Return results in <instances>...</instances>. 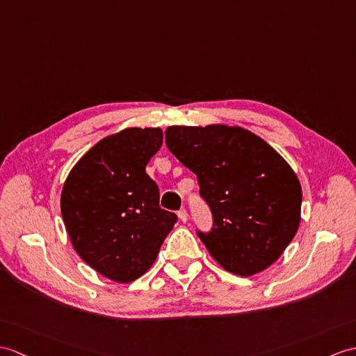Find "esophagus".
<instances>
[{
	"mask_svg": "<svg viewBox=\"0 0 356 356\" xmlns=\"http://www.w3.org/2000/svg\"><path fill=\"white\" fill-rule=\"evenodd\" d=\"M177 216H179V218L181 220V221H186L188 220V212H186V209H184V208H181L179 212H177Z\"/></svg>",
	"mask_w": 356,
	"mask_h": 356,
	"instance_id": "1",
	"label": "esophagus"
}]
</instances>
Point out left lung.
<instances>
[{"mask_svg": "<svg viewBox=\"0 0 356 356\" xmlns=\"http://www.w3.org/2000/svg\"><path fill=\"white\" fill-rule=\"evenodd\" d=\"M168 150L197 176L212 227L197 229L212 258L239 276L266 270L300 222L302 188L280 154L239 127L171 126Z\"/></svg>", "mask_w": 356, "mask_h": 356, "instance_id": "obj_1", "label": "left lung"}]
</instances>
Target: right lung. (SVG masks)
<instances>
[{
  "mask_svg": "<svg viewBox=\"0 0 356 356\" xmlns=\"http://www.w3.org/2000/svg\"><path fill=\"white\" fill-rule=\"evenodd\" d=\"M161 145V129L122 130L90 148L63 185L60 209L74 249L117 282L152 267L177 221L159 206V188L145 172Z\"/></svg>",
  "mask_w": 356,
  "mask_h": 356,
  "instance_id": "obj_1",
  "label": "right lung"
}]
</instances>
